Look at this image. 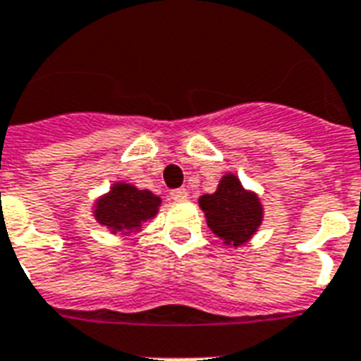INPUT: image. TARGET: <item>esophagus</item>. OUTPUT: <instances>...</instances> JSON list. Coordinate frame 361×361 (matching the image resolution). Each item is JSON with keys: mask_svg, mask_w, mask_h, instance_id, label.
<instances>
[{"mask_svg": "<svg viewBox=\"0 0 361 361\" xmlns=\"http://www.w3.org/2000/svg\"><path fill=\"white\" fill-rule=\"evenodd\" d=\"M170 199L172 200H187L189 199V192H187V189H174V191H170Z\"/></svg>", "mask_w": 361, "mask_h": 361, "instance_id": "obj_1", "label": "esophagus"}]
</instances>
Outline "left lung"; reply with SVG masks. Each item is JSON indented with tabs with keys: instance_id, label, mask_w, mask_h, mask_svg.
I'll return each instance as SVG.
<instances>
[{
	"instance_id": "8db88e82",
	"label": "left lung",
	"mask_w": 361,
	"mask_h": 361,
	"mask_svg": "<svg viewBox=\"0 0 361 361\" xmlns=\"http://www.w3.org/2000/svg\"><path fill=\"white\" fill-rule=\"evenodd\" d=\"M199 206L212 233L235 250L254 238L265 217L259 195L242 185L233 172L221 176L216 191L202 195Z\"/></svg>"
}]
</instances>
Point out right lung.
Masks as SVG:
<instances>
[{
	"instance_id": "add662e5",
	"label": "right lung",
	"mask_w": 361,
	"mask_h": 361,
	"mask_svg": "<svg viewBox=\"0 0 361 361\" xmlns=\"http://www.w3.org/2000/svg\"><path fill=\"white\" fill-rule=\"evenodd\" d=\"M161 197L128 181H114L109 191L92 202V217L111 235L134 236L144 231L145 221L159 214Z\"/></svg>"
}]
</instances>
